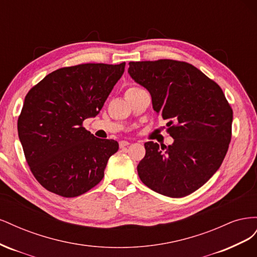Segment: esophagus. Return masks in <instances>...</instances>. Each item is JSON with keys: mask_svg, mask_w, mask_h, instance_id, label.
I'll use <instances>...</instances> for the list:
<instances>
[{"mask_svg": "<svg viewBox=\"0 0 257 257\" xmlns=\"http://www.w3.org/2000/svg\"><path fill=\"white\" fill-rule=\"evenodd\" d=\"M128 145H130V143H128V142H126V141H121V142H120V148L127 147Z\"/></svg>", "mask_w": 257, "mask_h": 257, "instance_id": "obj_1", "label": "esophagus"}]
</instances>
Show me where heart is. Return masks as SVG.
<instances>
[{
    "label": "heart",
    "mask_w": 257,
    "mask_h": 257,
    "mask_svg": "<svg viewBox=\"0 0 257 257\" xmlns=\"http://www.w3.org/2000/svg\"><path fill=\"white\" fill-rule=\"evenodd\" d=\"M135 89H138V88H135V87H131V88H128L126 91H128V90H135Z\"/></svg>",
    "instance_id": "b5f03b06"
}]
</instances>
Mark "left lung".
Wrapping results in <instances>:
<instances>
[{
  "instance_id": "left-lung-1",
  "label": "left lung",
  "mask_w": 257,
  "mask_h": 257,
  "mask_svg": "<svg viewBox=\"0 0 257 257\" xmlns=\"http://www.w3.org/2000/svg\"><path fill=\"white\" fill-rule=\"evenodd\" d=\"M128 74L149 91L154 111L168 120L174 143L145 144L137 166L144 184L173 198L203 186L220 168L231 137L232 110L222 89L186 62H130Z\"/></svg>"
}]
</instances>
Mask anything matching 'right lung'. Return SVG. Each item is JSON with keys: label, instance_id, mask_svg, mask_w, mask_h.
<instances>
[{"label": "right lung", "instance_id": "right-lung-1", "mask_svg": "<svg viewBox=\"0 0 257 257\" xmlns=\"http://www.w3.org/2000/svg\"><path fill=\"white\" fill-rule=\"evenodd\" d=\"M124 67L125 62L63 67L29 91L18 135L31 172L46 190L76 197L103 179L119 144L96 138L82 122L99 113Z\"/></svg>", "mask_w": 257, "mask_h": 257}]
</instances>
